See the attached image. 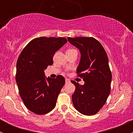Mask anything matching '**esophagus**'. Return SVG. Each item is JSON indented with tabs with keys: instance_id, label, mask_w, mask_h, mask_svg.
Listing matches in <instances>:
<instances>
[{
	"instance_id": "esophagus-1",
	"label": "esophagus",
	"mask_w": 133,
	"mask_h": 133,
	"mask_svg": "<svg viewBox=\"0 0 133 133\" xmlns=\"http://www.w3.org/2000/svg\"><path fill=\"white\" fill-rule=\"evenodd\" d=\"M70 80L68 78H65V84H69V83H70Z\"/></svg>"
}]
</instances>
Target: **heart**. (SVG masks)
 I'll return each instance as SVG.
<instances>
[{
	"label": "heart",
	"instance_id": "obj_1",
	"mask_svg": "<svg viewBox=\"0 0 133 133\" xmlns=\"http://www.w3.org/2000/svg\"><path fill=\"white\" fill-rule=\"evenodd\" d=\"M75 51V49H69V50H68L67 51Z\"/></svg>",
	"mask_w": 133,
	"mask_h": 133
}]
</instances>
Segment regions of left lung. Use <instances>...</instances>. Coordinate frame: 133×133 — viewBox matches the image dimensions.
Returning a JSON list of instances; mask_svg holds the SVG:
<instances>
[{
    "mask_svg": "<svg viewBox=\"0 0 133 133\" xmlns=\"http://www.w3.org/2000/svg\"><path fill=\"white\" fill-rule=\"evenodd\" d=\"M68 39L80 51L81 57L76 73L84 81V85H80L71 80L75 85L72 95L73 105L82 115H95L106 102L111 91L112 75L108 55L101 44L92 37Z\"/></svg>",
    "mask_w": 133,
    "mask_h": 133,
    "instance_id": "obj_1",
    "label": "left lung"
}]
</instances>
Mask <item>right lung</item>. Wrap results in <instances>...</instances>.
<instances>
[{
    "label": "right lung",
    "mask_w": 133,
    "mask_h": 133,
    "mask_svg": "<svg viewBox=\"0 0 133 133\" xmlns=\"http://www.w3.org/2000/svg\"><path fill=\"white\" fill-rule=\"evenodd\" d=\"M68 42L62 37H38L28 43L17 63L16 82L27 108L37 115L48 113L55 108L65 84L62 75L45 77L44 70L53 64L57 51Z\"/></svg>",
    "instance_id": "1"
}]
</instances>
